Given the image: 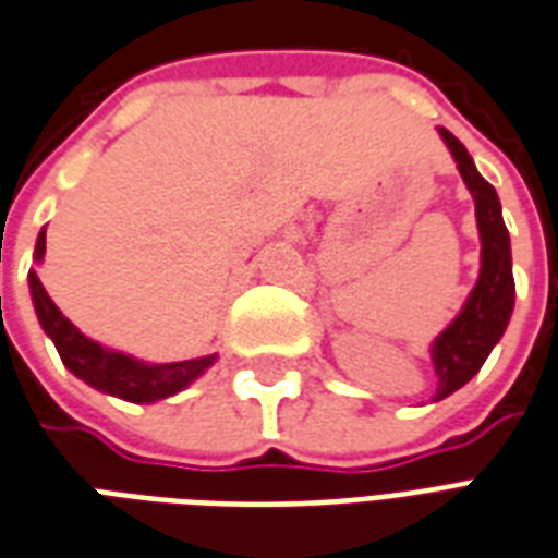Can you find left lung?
<instances>
[{
    "mask_svg": "<svg viewBox=\"0 0 558 558\" xmlns=\"http://www.w3.org/2000/svg\"><path fill=\"white\" fill-rule=\"evenodd\" d=\"M444 142L452 150L458 171L468 183L470 195L476 201L478 236H482V275L476 290L470 292L464 311L440 333L432 349L437 373V399L456 393L458 387L482 369V363L497 345V340L509 325L514 307V278H511V245L509 230L502 225L499 197L494 185L478 174L464 144L449 130H440Z\"/></svg>",
    "mask_w": 558,
    "mask_h": 558,
    "instance_id": "8db88e82",
    "label": "left lung"
}]
</instances>
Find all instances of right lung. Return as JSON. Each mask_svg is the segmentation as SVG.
Returning a JSON list of instances; mask_svg holds the SVG:
<instances>
[{"label": "right lung", "instance_id": "right-lung-1", "mask_svg": "<svg viewBox=\"0 0 558 558\" xmlns=\"http://www.w3.org/2000/svg\"><path fill=\"white\" fill-rule=\"evenodd\" d=\"M44 251H47V230H40V236H37L35 257H44ZM28 287H32V299H35L37 319L44 325V331L52 337L70 373L97 390L121 396L126 402H156V399L177 393L216 361V357H201V361L180 363H142L130 354L109 352L100 342L88 340L85 333L76 331L73 322L64 319V313L52 304L35 271H28Z\"/></svg>", "mask_w": 558, "mask_h": 558}]
</instances>
